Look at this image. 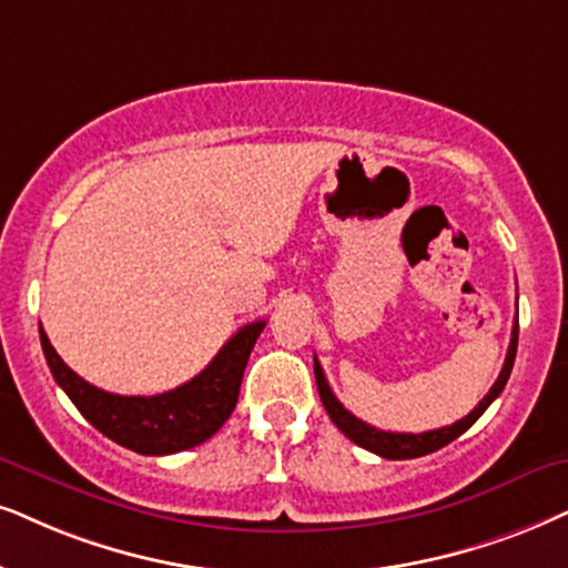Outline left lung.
<instances>
[{"label": "left lung", "instance_id": "obj_1", "mask_svg": "<svg viewBox=\"0 0 568 568\" xmlns=\"http://www.w3.org/2000/svg\"><path fill=\"white\" fill-rule=\"evenodd\" d=\"M516 343H519V320L514 322V329H511V343H508V354H506V362H504V369H500L498 379H495L490 393L479 400V404L471 408L469 414L464 416V419L454 422V425L448 427H440V429H429V433H385V429H377L367 425V422L356 419L354 414L348 412V408H343L341 400L333 396V390H329L327 379H325V372H322L317 356H314V377H317V390H320V398H322V406L327 408L329 419H333V425L341 429L343 435L348 437V440H354L356 445H362V448L372 450V454L383 456V458H419V456H427L433 454V450H440L443 445H448L450 440H456L458 435L466 433L479 416L485 414V408L493 404L495 398L504 393V387L508 383V377H511V369H514V358H516Z\"/></svg>", "mask_w": 568, "mask_h": 568}]
</instances>
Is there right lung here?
I'll list each match as a JSON object with an SVG mask.
<instances>
[{"instance_id": "1", "label": "right lung", "mask_w": 568, "mask_h": 568, "mask_svg": "<svg viewBox=\"0 0 568 568\" xmlns=\"http://www.w3.org/2000/svg\"><path fill=\"white\" fill-rule=\"evenodd\" d=\"M267 322H248L196 377L160 396H118L93 387L62 362L44 329L41 348L54 383L99 433L143 456H168L210 440L239 404L243 369Z\"/></svg>"}]
</instances>
